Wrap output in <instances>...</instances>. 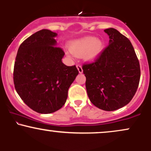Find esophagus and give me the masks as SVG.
<instances>
[{
	"instance_id": "34e87169",
	"label": "esophagus",
	"mask_w": 151,
	"mask_h": 151,
	"mask_svg": "<svg viewBox=\"0 0 151 151\" xmlns=\"http://www.w3.org/2000/svg\"><path fill=\"white\" fill-rule=\"evenodd\" d=\"M77 70H78V72H79V73H80V74L82 73L83 70H82V67H81V65H77Z\"/></svg>"
}]
</instances>
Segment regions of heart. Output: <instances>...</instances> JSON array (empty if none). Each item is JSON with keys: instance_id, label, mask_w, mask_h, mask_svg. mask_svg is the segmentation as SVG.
Returning a JSON list of instances; mask_svg holds the SVG:
<instances>
[{"instance_id": "b5f03b06", "label": "heart", "mask_w": 151, "mask_h": 151, "mask_svg": "<svg viewBox=\"0 0 151 151\" xmlns=\"http://www.w3.org/2000/svg\"><path fill=\"white\" fill-rule=\"evenodd\" d=\"M104 45V41L101 38L86 36L72 41L69 45L70 51H67V53L69 56L82 55L85 61L93 62L101 55Z\"/></svg>"}]
</instances>
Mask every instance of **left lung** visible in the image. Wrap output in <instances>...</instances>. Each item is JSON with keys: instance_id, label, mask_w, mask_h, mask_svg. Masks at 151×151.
Segmentation results:
<instances>
[{"instance_id": "left-lung-1", "label": "left lung", "mask_w": 151, "mask_h": 151, "mask_svg": "<svg viewBox=\"0 0 151 151\" xmlns=\"http://www.w3.org/2000/svg\"><path fill=\"white\" fill-rule=\"evenodd\" d=\"M109 45L94 62L82 67L88 96L95 106L111 111L129 103L136 92L141 70L134 48L114 28L106 29Z\"/></svg>"}]
</instances>
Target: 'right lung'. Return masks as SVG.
Listing matches in <instances>:
<instances>
[{
  "instance_id": "obj_1",
  "label": "right lung",
  "mask_w": 151,
  "mask_h": 151,
  "mask_svg": "<svg viewBox=\"0 0 151 151\" xmlns=\"http://www.w3.org/2000/svg\"><path fill=\"white\" fill-rule=\"evenodd\" d=\"M57 35L46 29L38 31L20 45L15 58V90L26 105L40 114L53 113L65 105L79 74L75 65L62 62L65 52L56 47Z\"/></svg>"
}]
</instances>
